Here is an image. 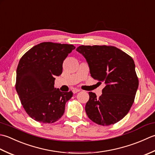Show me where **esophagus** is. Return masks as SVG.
<instances>
[{
    "label": "esophagus",
    "instance_id": "1",
    "mask_svg": "<svg viewBox=\"0 0 155 155\" xmlns=\"http://www.w3.org/2000/svg\"><path fill=\"white\" fill-rule=\"evenodd\" d=\"M80 91V90L76 89V88H75V89H74V90H73V93H74V94H76V93L79 92V91Z\"/></svg>",
    "mask_w": 155,
    "mask_h": 155
}]
</instances>
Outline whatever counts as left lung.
I'll list each match as a JSON object with an SVG mask.
<instances>
[{"label": "left lung", "mask_w": 155, "mask_h": 155, "mask_svg": "<svg viewBox=\"0 0 155 155\" xmlns=\"http://www.w3.org/2000/svg\"><path fill=\"white\" fill-rule=\"evenodd\" d=\"M76 51L86 59L91 76L106 85L99 98L89 92L88 118L100 125L115 124L128 113L138 89L134 60L113 46L81 45Z\"/></svg>", "instance_id": "left-lung-1"}]
</instances>
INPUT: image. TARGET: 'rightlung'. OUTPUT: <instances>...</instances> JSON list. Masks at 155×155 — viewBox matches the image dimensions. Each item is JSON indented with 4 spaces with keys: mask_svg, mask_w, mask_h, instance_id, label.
Here are the masks:
<instances>
[{
    "mask_svg": "<svg viewBox=\"0 0 155 155\" xmlns=\"http://www.w3.org/2000/svg\"><path fill=\"white\" fill-rule=\"evenodd\" d=\"M75 47L73 45L44 42L34 46L22 57L17 69L16 90L31 118L52 123L61 117L71 91L62 92L54 87L62 73L63 62Z\"/></svg>",
    "mask_w": 155,
    "mask_h": 155,
    "instance_id": "1",
    "label": "right lung"
}]
</instances>
